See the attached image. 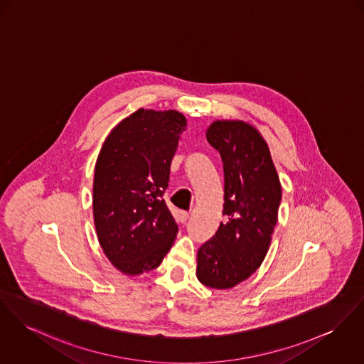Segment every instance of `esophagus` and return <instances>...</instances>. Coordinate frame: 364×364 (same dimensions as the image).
I'll use <instances>...</instances> for the list:
<instances>
[{
	"label": "esophagus",
	"mask_w": 364,
	"mask_h": 364,
	"mask_svg": "<svg viewBox=\"0 0 364 364\" xmlns=\"http://www.w3.org/2000/svg\"><path fill=\"white\" fill-rule=\"evenodd\" d=\"M188 218H190V215H188V212H184V210H180L178 213H177V219H178V222L180 223H186L187 220H188Z\"/></svg>",
	"instance_id": "1"
}]
</instances>
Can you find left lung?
I'll use <instances>...</instances> for the list:
<instances>
[{
    "mask_svg": "<svg viewBox=\"0 0 364 364\" xmlns=\"http://www.w3.org/2000/svg\"><path fill=\"white\" fill-rule=\"evenodd\" d=\"M208 142L223 162L225 222L198 250L196 277L216 289L251 277L272 242L281 202L279 174L260 133L242 120H216Z\"/></svg>",
    "mask_w": 364,
    "mask_h": 364,
    "instance_id": "8db88e82",
    "label": "left lung"
}]
</instances>
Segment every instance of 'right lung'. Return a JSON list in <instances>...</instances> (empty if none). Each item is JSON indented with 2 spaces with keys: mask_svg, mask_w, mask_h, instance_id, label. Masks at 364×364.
<instances>
[{
  "mask_svg": "<svg viewBox=\"0 0 364 364\" xmlns=\"http://www.w3.org/2000/svg\"><path fill=\"white\" fill-rule=\"evenodd\" d=\"M186 127L183 113L141 108L113 129L100 151L94 223L102 251L124 274L156 269L174 242L178 228L164 194Z\"/></svg>",
  "mask_w": 364,
  "mask_h": 364,
  "instance_id": "add662e5",
  "label": "right lung"
}]
</instances>
